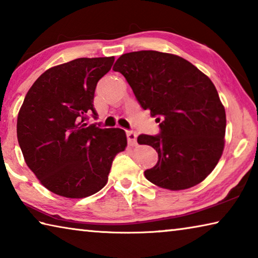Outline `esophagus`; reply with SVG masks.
<instances>
[{
  "instance_id": "esophagus-1",
  "label": "esophagus",
  "mask_w": 258,
  "mask_h": 258,
  "mask_svg": "<svg viewBox=\"0 0 258 258\" xmlns=\"http://www.w3.org/2000/svg\"><path fill=\"white\" fill-rule=\"evenodd\" d=\"M137 138H138V134L133 132V131H128L127 132V141L131 146H134L137 145Z\"/></svg>"
}]
</instances>
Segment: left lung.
<instances>
[{"mask_svg":"<svg viewBox=\"0 0 258 258\" xmlns=\"http://www.w3.org/2000/svg\"><path fill=\"white\" fill-rule=\"evenodd\" d=\"M112 69L160 123L159 135L138 138L139 145L158 152V163L145 172L147 180L172 191L203 182L225 145V109L209 77L181 56L158 51L125 53Z\"/></svg>","mask_w":258,"mask_h":258,"instance_id":"left-lung-1","label":"left lung"}]
</instances>
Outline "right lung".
Returning <instances> with one entry per match:
<instances>
[{
	"mask_svg": "<svg viewBox=\"0 0 258 258\" xmlns=\"http://www.w3.org/2000/svg\"><path fill=\"white\" fill-rule=\"evenodd\" d=\"M115 56L80 58L47 69L26 94L17 119L24 159L47 190L85 198L107 184L112 160L124 151V130L85 123L97 83Z\"/></svg>",
	"mask_w": 258,
	"mask_h": 258,
	"instance_id": "add662e5",
	"label": "right lung"
}]
</instances>
